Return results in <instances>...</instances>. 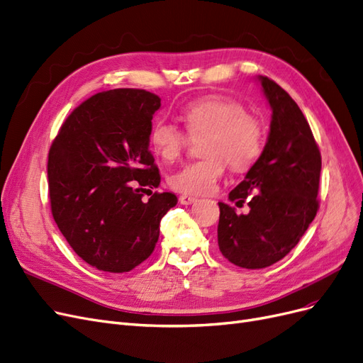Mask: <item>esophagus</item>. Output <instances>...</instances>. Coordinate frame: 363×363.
Returning <instances> with one entry per match:
<instances>
[{"label": "esophagus", "mask_w": 363, "mask_h": 363, "mask_svg": "<svg viewBox=\"0 0 363 363\" xmlns=\"http://www.w3.org/2000/svg\"><path fill=\"white\" fill-rule=\"evenodd\" d=\"M179 202H181V205H191V203L197 202V199L193 196H189V194H182V196H179Z\"/></svg>", "instance_id": "1"}]
</instances>
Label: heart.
<instances>
[{"label":"heart","instance_id":"b5f03b06","mask_svg":"<svg viewBox=\"0 0 363 363\" xmlns=\"http://www.w3.org/2000/svg\"><path fill=\"white\" fill-rule=\"evenodd\" d=\"M181 119L189 135L166 119L155 121L150 133L154 152L166 161L177 160L182 154L189 145V135L205 136L200 147L205 157L169 177V185L179 193H211L223 177L225 163L233 172H245L263 151V123L247 113L245 106L236 100L220 96L193 100L182 107Z\"/></svg>","mask_w":363,"mask_h":363}]
</instances>
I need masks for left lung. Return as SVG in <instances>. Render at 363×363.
I'll list each match as a JSON object with an SVG mask.
<instances>
[{"instance_id": "obj_1", "label": "left lung", "mask_w": 363, "mask_h": 363, "mask_svg": "<svg viewBox=\"0 0 363 363\" xmlns=\"http://www.w3.org/2000/svg\"><path fill=\"white\" fill-rule=\"evenodd\" d=\"M272 109L264 150L230 191L236 205L248 200L250 212L218 202V247L230 263L263 269L298 245L318 211L321 155L299 106L272 79L259 76Z\"/></svg>"}]
</instances>
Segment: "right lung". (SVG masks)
Masks as SVG:
<instances>
[{
	"mask_svg": "<svg viewBox=\"0 0 363 363\" xmlns=\"http://www.w3.org/2000/svg\"><path fill=\"white\" fill-rule=\"evenodd\" d=\"M160 106L145 89L99 92L64 121L49 150L53 220L77 256L99 271L123 274L145 262L161 218L178 203L172 193H152L161 178L150 133Z\"/></svg>",
	"mask_w": 363,
	"mask_h": 363,
	"instance_id": "add662e5",
	"label": "right lung"
}]
</instances>
